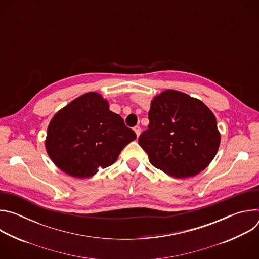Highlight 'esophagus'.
Returning <instances> with one entry per match:
<instances>
[{"mask_svg":"<svg viewBox=\"0 0 259 259\" xmlns=\"http://www.w3.org/2000/svg\"><path fill=\"white\" fill-rule=\"evenodd\" d=\"M134 131H135V133H136V135H137V137L140 135V132H141V129H140V127L139 126H135L134 127Z\"/></svg>","mask_w":259,"mask_h":259,"instance_id":"1","label":"esophagus"}]
</instances>
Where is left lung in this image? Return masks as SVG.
<instances>
[{"label":"left lung","instance_id":"obj_1","mask_svg":"<svg viewBox=\"0 0 259 259\" xmlns=\"http://www.w3.org/2000/svg\"><path fill=\"white\" fill-rule=\"evenodd\" d=\"M149 120L138 143L156 168L176 178L190 177L215 157L220 135L213 113L202 101L166 90L152 101Z\"/></svg>","mask_w":259,"mask_h":259}]
</instances>
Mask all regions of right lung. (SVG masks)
I'll return each mask as SVG.
<instances>
[{
    "label": "right lung",
    "mask_w": 259,
    "mask_h": 259,
    "mask_svg": "<svg viewBox=\"0 0 259 259\" xmlns=\"http://www.w3.org/2000/svg\"><path fill=\"white\" fill-rule=\"evenodd\" d=\"M136 138L121 116L110 112L100 94L86 93L63 107L51 120L46 150L65 173L90 177L113 165L124 147Z\"/></svg>",
    "instance_id": "right-lung-1"
}]
</instances>
